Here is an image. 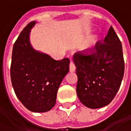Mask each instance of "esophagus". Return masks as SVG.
<instances>
[{
	"instance_id": "esophagus-1",
	"label": "esophagus",
	"mask_w": 131,
	"mask_h": 131,
	"mask_svg": "<svg viewBox=\"0 0 131 131\" xmlns=\"http://www.w3.org/2000/svg\"><path fill=\"white\" fill-rule=\"evenodd\" d=\"M70 72H74V71H75V66H74V64L72 61H70Z\"/></svg>"
}]
</instances>
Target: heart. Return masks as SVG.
Returning <instances> with one entry per match:
<instances>
[{"instance_id":"b5f03b06","label":"heart","mask_w":131,"mask_h":131,"mask_svg":"<svg viewBox=\"0 0 131 131\" xmlns=\"http://www.w3.org/2000/svg\"><path fill=\"white\" fill-rule=\"evenodd\" d=\"M96 37H94V38H93V42H95V41H96ZM91 46H88V47H86L85 48V53H90V52H91V51H92V50H91V49H92V48H91Z\"/></svg>"}]
</instances>
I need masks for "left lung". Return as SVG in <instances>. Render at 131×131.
I'll return each instance as SVG.
<instances>
[{"label":"left lung","mask_w":131,"mask_h":131,"mask_svg":"<svg viewBox=\"0 0 131 131\" xmlns=\"http://www.w3.org/2000/svg\"><path fill=\"white\" fill-rule=\"evenodd\" d=\"M95 49L90 55L77 52L72 58L78 75V96L91 109L105 106L113 100L125 70L122 44L112 27L104 43H97Z\"/></svg>","instance_id":"obj_1"}]
</instances>
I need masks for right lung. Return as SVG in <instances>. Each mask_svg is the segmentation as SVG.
Masks as SVG:
<instances>
[{
    "instance_id": "1",
    "label": "right lung",
    "mask_w": 131,
    "mask_h": 131,
    "mask_svg": "<svg viewBox=\"0 0 131 131\" xmlns=\"http://www.w3.org/2000/svg\"><path fill=\"white\" fill-rule=\"evenodd\" d=\"M31 21L21 32L12 51L11 79L19 100L33 112H46L54 106L58 89L69 72L70 59L57 61L34 49L29 41Z\"/></svg>"
}]
</instances>
